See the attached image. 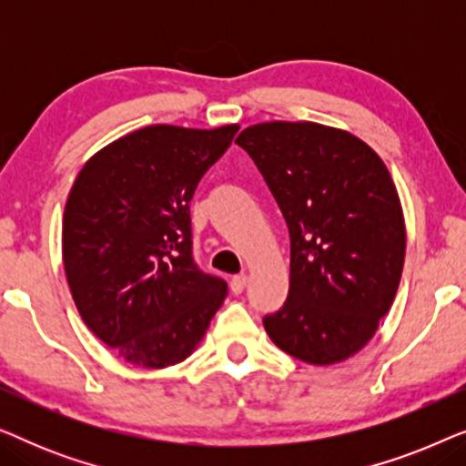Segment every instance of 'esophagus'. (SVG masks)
Returning a JSON list of instances; mask_svg holds the SVG:
<instances>
[{"mask_svg": "<svg viewBox=\"0 0 466 466\" xmlns=\"http://www.w3.org/2000/svg\"><path fill=\"white\" fill-rule=\"evenodd\" d=\"M246 284H248V278L246 276H235V278H231V292L233 295H241V292H244V289H246Z\"/></svg>", "mask_w": 466, "mask_h": 466, "instance_id": "obj_1", "label": "esophagus"}]
</instances>
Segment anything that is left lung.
<instances>
[{
	"instance_id": "1",
	"label": "left lung",
	"mask_w": 466,
	"mask_h": 466,
	"mask_svg": "<svg viewBox=\"0 0 466 466\" xmlns=\"http://www.w3.org/2000/svg\"><path fill=\"white\" fill-rule=\"evenodd\" d=\"M263 174L290 233V289L267 335L309 365H335L371 341L397 295L403 208L390 171L352 133L260 123L235 139Z\"/></svg>"
}]
</instances>
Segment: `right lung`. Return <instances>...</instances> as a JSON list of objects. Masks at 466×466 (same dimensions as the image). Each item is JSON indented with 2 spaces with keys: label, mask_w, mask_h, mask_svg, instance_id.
I'll use <instances>...</instances> for the list:
<instances>
[{
  "label": "right lung",
  "mask_w": 466,
  "mask_h": 466,
  "mask_svg": "<svg viewBox=\"0 0 466 466\" xmlns=\"http://www.w3.org/2000/svg\"><path fill=\"white\" fill-rule=\"evenodd\" d=\"M238 129L144 127L88 158L69 190V290L86 327L131 365L182 362L225 301V279L193 260L188 203Z\"/></svg>",
  "instance_id": "right-lung-1"
}]
</instances>
